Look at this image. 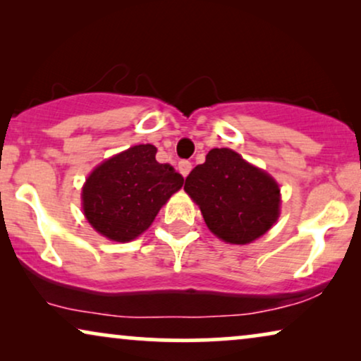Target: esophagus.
Returning a JSON list of instances; mask_svg holds the SVG:
<instances>
[{
	"mask_svg": "<svg viewBox=\"0 0 361 361\" xmlns=\"http://www.w3.org/2000/svg\"><path fill=\"white\" fill-rule=\"evenodd\" d=\"M177 169H179V172L184 177H187L189 176V172L192 171V162H189V161H180L179 162V166H177Z\"/></svg>",
	"mask_w": 361,
	"mask_h": 361,
	"instance_id": "obj_1",
	"label": "esophagus"
}]
</instances>
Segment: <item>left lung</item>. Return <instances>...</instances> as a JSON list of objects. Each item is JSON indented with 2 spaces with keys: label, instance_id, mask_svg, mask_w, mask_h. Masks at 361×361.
<instances>
[{
  "label": "left lung",
  "instance_id": "8db88e82",
  "mask_svg": "<svg viewBox=\"0 0 361 361\" xmlns=\"http://www.w3.org/2000/svg\"><path fill=\"white\" fill-rule=\"evenodd\" d=\"M184 190L200 207L209 230L226 243H251L279 216L278 182L228 147L209 151L204 164L187 176Z\"/></svg>",
  "mask_w": 361,
  "mask_h": 361
}]
</instances>
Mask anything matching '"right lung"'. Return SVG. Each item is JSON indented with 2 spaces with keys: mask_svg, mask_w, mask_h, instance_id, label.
<instances>
[{
  "mask_svg": "<svg viewBox=\"0 0 361 361\" xmlns=\"http://www.w3.org/2000/svg\"><path fill=\"white\" fill-rule=\"evenodd\" d=\"M152 145H137L103 161L82 189L83 214L108 240H135L149 228L161 207L184 184L169 164L156 161Z\"/></svg>",
  "mask_w": 361,
  "mask_h": 361,
  "instance_id": "1",
  "label": "right lung"
}]
</instances>
